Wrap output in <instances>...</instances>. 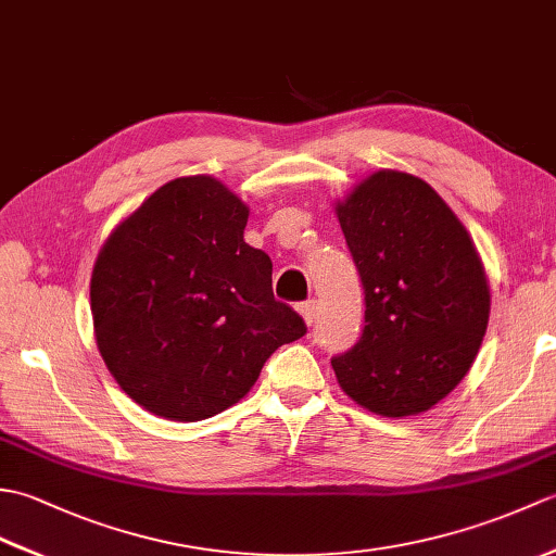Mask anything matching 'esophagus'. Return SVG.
I'll use <instances>...</instances> for the list:
<instances>
[{
  "label": "esophagus",
  "mask_w": 556,
  "mask_h": 556,
  "mask_svg": "<svg viewBox=\"0 0 556 556\" xmlns=\"http://www.w3.org/2000/svg\"><path fill=\"white\" fill-rule=\"evenodd\" d=\"M299 311H301V315H303V320H305V325H313L315 320H317V301H303L301 305H299Z\"/></svg>",
  "instance_id": "1"
}]
</instances>
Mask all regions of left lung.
Here are the masks:
<instances>
[{"mask_svg":"<svg viewBox=\"0 0 556 556\" xmlns=\"http://www.w3.org/2000/svg\"><path fill=\"white\" fill-rule=\"evenodd\" d=\"M365 293V325L332 356L341 389L387 418L428 410L482 344L490 289L476 245L418 176L377 172L337 205Z\"/></svg>","mask_w":556,"mask_h":556,"instance_id":"left-lung-1","label":"left lung"}]
</instances>
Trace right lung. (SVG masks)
<instances>
[{
  "mask_svg": "<svg viewBox=\"0 0 556 556\" xmlns=\"http://www.w3.org/2000/svg\"><path fill=\"white\" fill-rule=\"evenodd\" d=\"M248 207L212 176L164 184L98 255V349L136 404L205 420L248 394L303 317L271 293V260L243 241Z\"/></svg>",
  "mask_w": 556,
  "mask_h": 556,
  "instance_id": "right-lung-1",
  "label": "right lung"
}]
</instances>
